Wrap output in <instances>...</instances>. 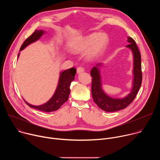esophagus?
Segmentation results:
<instances>
[{
	"instance_id": "obj_1",
	"label": "esophagus",
	"mask_w": 160,
	"mask_h": 160,
	"mask_svg": "<svg viewBox=\"0 0 160 160\" xmlns=\"http://www.w3.org/2000/svg\"><path fill=\"white\" fill-rule=\"evenodd\" d=\"M77 72L78 74H80V73H81L84 72V68L83 67H82V66H79V67L77 68Z\"/></svg>"
}]
</instances>
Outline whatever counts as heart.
Wrapping results in <instances>:
<instances>
[{"label": "heart", "instance_id": "b5f03b06", "mask_svg": "<svg viewBox=\"0 0 160 160\" xmlns=\"http://www.w3.org/2000/svg\"><path fill=\"white\" fill-rule=\"evenodd\" d=\"M108 37L104 33H94L79 39L73 46V51L76 54L87 52V57L92 59L98 56L107 46Z\"/></svg>", "mask_w": 160, "mask_h": 160}]
</instances>
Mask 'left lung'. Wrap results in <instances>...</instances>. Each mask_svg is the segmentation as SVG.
I'll use <instances>...</instances> for the list:
<instances>
[{
  "label": "left lung",
  "instance_id": "1",
  "mask_svg": "<svg viewBox=\"0 0 160 160\" xmlns=\"http://www.w3.org/2000/svg\"><path fill=\"white\" fill-rule=\"evenodd\" d=\"M128 45L127 48L131 49L133 56V80L131 92L122 99L112 98L106 94L102 89L101 75L99 66L101 63L92 68L90 71L92 78V96L94 102L102 110L106 112H114L127 108L135 98L142 83L141 56L135 40L128 37Z\"/></svg>",
  "mask_w": 160,
  "mask_h": 160
}]
</instances>
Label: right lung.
Listing matches in <instances>:
<instances>
[{
  "mask_svg": "<svg viewBox=\"0 0 160 160\" xmlns=\"http://www.w3.org/2000/svg\"><path fill=\"white\" fill-rule=\"evenodd\" d=\"M43 33L44 32L43 30H36L22 44L20 51L25 48L27 45L31 43L38 40ZM19 54H18V57H19ZM76 72L77 70L75 68H72L61 73L56 92L51 99L45 104L40 106H33L28 103L24 100L25 102L30 108H33L44 112H51L58 109L68 99V97H69L70 93V87L72 82L75 79Z\"/></svg>",
  "mask_w": 160,
  "mask_h": 160,
  "instance_id": "1",
  "label": "right lung"
}]
</instances>
